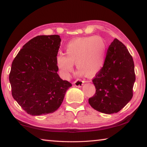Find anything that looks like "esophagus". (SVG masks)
<instances>
[{"label": "esophagus", "instance_id": "esophagus-1", "mask_svg": "<svg viewBox=\"0 0 147 147\" xmlns=\"http://www.w3.org/2000/svg\"><path fill=\"white\" fill-rule=\"evenodd\" d=\"M74 84V86H75L76 87H78V88H80V87H82L83 86L84 84V82L82 81L81 80H76L73 83Z\"/></svg>", "mask_w": 147, "mask_h": 147}]
</instances>
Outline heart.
Segmentation results:
<instances>
[{"label": "heart", "mask_w": 147, "mask_h": 147, "mask_svg": "<svg viewBox=\"0 0 147 147\" xmlns=\"http://www.w3.org/2000/svg\"><path fill=\"white\" fill-rule=\"evenodd\" d=\"M65 55L59 53L56 63L61 75L68 78L75 63L80 74L91 77L100 72L105 62L107 45L100 36L81 37L72 39L65 47Z\"/></svg>", "instance_id": "1"}]
</instances>
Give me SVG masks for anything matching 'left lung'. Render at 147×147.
Segmentation results:
<instances>
[{"label": "left lung", "mask_w": 147, "mask_h": 147, "mask_svg": "<svg viewBox=\"0 0 147 147\" xmlns=\"http://www.w3.org/2000/svg\"><path fill=\"white\" fill-rule=\"evenodd\" d=\"M135 80L132 57L115 39L107 51L102 69L93 79L96 93L89 98V104L101 113H117L132 98Z\"/></svg>", "instance_id": "left-lung-1"}]
</instances>
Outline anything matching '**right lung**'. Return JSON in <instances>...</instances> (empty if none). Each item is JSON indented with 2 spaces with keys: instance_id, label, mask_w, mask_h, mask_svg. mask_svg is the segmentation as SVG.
<instances>
[{
  "instance_id": "1",
  "label": "right lung",
  "mask_w": 147,
  "mask_h": 147,
  "mask_svg": "<svg viewBox=\"0 0 147 147\" xmlns=\"http://www.w3.org/2000/svg\"><path fill=\"white\" fill-rule=\"evenodd\" d=\"M58 35L38 36L20 50L11 64L9 80L13 98L31 115L53 113L61 106L72 84L57 72Z\"/></svg>"
}]
</instances>
